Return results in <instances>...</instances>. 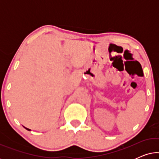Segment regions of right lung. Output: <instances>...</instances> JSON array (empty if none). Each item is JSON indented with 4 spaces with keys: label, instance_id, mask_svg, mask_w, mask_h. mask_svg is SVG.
Masks as SVG:
<instances>
[{
    "label": "right lung",
    "instance_id": "1",
    "mask_svg": "<svg viewBox=\"0 0 159 159\" xmlns=\"http://www.w3.org/2000/svg\"><path fill=\"white\" fill-rule=\"evenodd\" d=\"M25 127V129H27V130H29V131H30V130H31V129H28V128H27V127Z\"/></svg>",
    "mask_w": 159,
    "mask_h": 159
}]
</instances>
